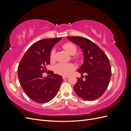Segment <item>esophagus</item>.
Segmentation results:
<instances>
[{
  "mask_svg": "<svg viewBox=\"0 0 131 131\" xmlns=\"http://www.w3.org/2000/svg\"><path fill=\"white\" fill-rule=\"evenodd\" d=\"M68 78V76H63L62 77V78L63 79H66V78Z\"/></svg>",
  "mask_w": 131,
  "mask_h": 131,
  "instance_id": "34e87169",
  "label": "esophagus"
}]
</instances>
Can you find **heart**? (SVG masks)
I'll return each instance as SVG.
<instances>
[{
	"label": "heart",
	"instance_id": "1",
	"mask_svg": "<svg viewBox=\"0 0 131 131\" xmlns=\"http://www.w3.org/2000/svg\"><path fill=\"white\" fill-rule=\"evenodd\" d=\"M67 52L70 54H74L77 52V47L74 44L71 42H67L62 46ZM55 54V50H52L50 53V59L51 61L54 59ZM74 59L78 60L79 58L78 57H75ZM75 69V66L73 63H59L54 67V70L56 73L63 76H68Z\"/></svg>",
	"mask_w": 131,
	"mask_h": 131
}]
</instances>
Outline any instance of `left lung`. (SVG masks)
Here are the masks:
<instances>
[{
	"mask_svg": "<svg viewBox=\"0 0 131 131\" xmlns=\"http://www.w3.org/2000/svg\"><path fill=\"white\" fill-rule=\"evenodd\" d=\"M67 38L80 46L84 54V63L77 71L86 75L84 79L77 78L74 87L75 92L86 101L97 100L109 84L112 69L109 58L103 51L88 39L81 37Z\"/></svg>",
	"mask_w": 131,
	"mask_h": 131,
	"instance_id": "8db88e82",
	"label": "left lung"
}]
</instances>
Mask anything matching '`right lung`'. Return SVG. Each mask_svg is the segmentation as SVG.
Returning <instances> with one entry per match:
<instances>
[{"mask_svg":"<svg viewBox=\"0 0 131 131\" xmlns=\"http://www.w3.org/2000/svg\"><path fill=\"white\" fill-rule=\"evenodd\" d=\"M62 38L45 39L34 43L27 50L19 63L17 73L19 83L28 97L39 103L49 102L55 97L63 79L49 71L50 78H43L50 64V53L53 46Z\"/></svg>","mask_w":131,"mask_h":131,"instance_id":"obj_1","label":"right lung"}]
</instances>
